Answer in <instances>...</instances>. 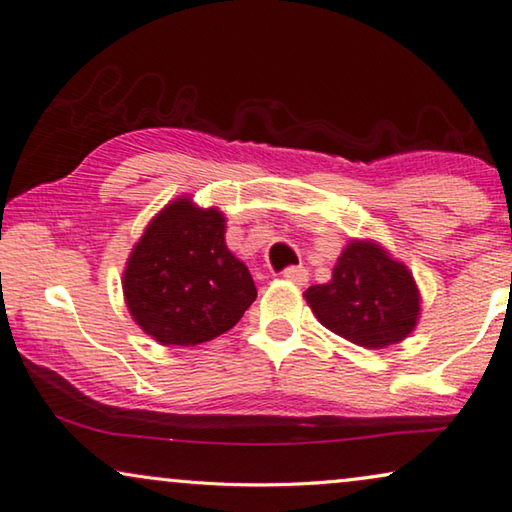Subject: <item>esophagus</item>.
Returning a JSON list of instances; mask_svg holds the SVG:
<instances>
[{
    "label": "esophagus",
    "mask_w": 512,
    "mask_h": 512,
    "mask_svg": "<svg viewBox=\"0 0 512 512\" xmlns=\"http://www.w3.org/2000/svg\"><path fill=\"white\" fill-rule=\"evenodd\" d=\"M283 279L295 283V286H304V283L309 281V272H306L302 265H297V267L293 265V267H286V270H283Z\"/></svg>",
    "instance_id": "obj_1"
}]
</instances>
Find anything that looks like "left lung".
Returning <instances> with one entry per match:
<instances>
[{
    "mask_svg": "<svg viewBox=\"0 0 512 512\" xmlns=\"http://www.w3.org/2000/svg\"><path fill=\"white\" fill-rule=\"evenodd\" d=\"M304 297L327 329L371 350L412 334L421 311L412 272L371 240H352L338 256L332 281L311 286Z\"/></svg>",
    "mask_w": 512,
    "mask_h": 512,
    "instance_id": "1",
    "label": "left lung"
}]
</instances>
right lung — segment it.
I'll list each match as a JSON object with an SVG mask.
<instances>
[{"instance_id": "1", "label": "right lung", "mask_w": 512, "mask_h": 512, "mask_svg": "<svg viewBox=\"0 0 512 512\" xmlns=\"http://www.w3.org/2000/svg\"><path fill=\"white\" fill-rule=\"evenodd\" d=\"M226 219L192 199L164 206L146 226L123 272L130 316L162 345L212 341L256 300L247 265L224 242Z\"/></svg>"}]
</instances>
